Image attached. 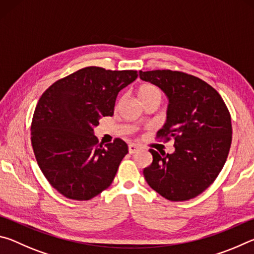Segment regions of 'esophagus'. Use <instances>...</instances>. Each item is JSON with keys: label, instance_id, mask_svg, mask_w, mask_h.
<instances>
[{"label": "esophagus", "instance_id": "esophagus-1", "mask_svg": "<svg viewBox=\"0 0 254 254\" xmlns=\"http://www.w3.org/2000/svg\"><path fill=\"white\" fill-rule=\"evenodd\" d=\"M140 150V147L139 145H136V144H133V143H131V144H128V152H130L131 154H133V153H135V152H137Z\"/></svg>", "mask_w": 254, "mask_h": 254}]
</instances>
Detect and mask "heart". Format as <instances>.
Wrapping results in <instances>:
<instances>
[{
  "label": "heart",
  "mask_w": 254,
  "mask_h": 254,
  "mask_svg": "<svg viewBox=\"0 0 254 254\" xmlns=\"http://www.w3.org/2000/svg\"><path fill=\"white\" fill-rule=\"evenodd\" d=\"M137 94H139L140 100L142 102L150 100H161V91L152 84H144L140 86Z\"/></svg>",
  "instance_id": "b5f03b06"
}]
</instances>
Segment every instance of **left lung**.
<instances>
[{
  "instance_id": "left-lung-1",
  "label": "left lung",
  "mask_w": 254,
  "mask_h": 254,
  "mask_svg": "<svg viewBox=\"0 0 254 254\" xmlns=\"http://www.w3.org/2000/svg\"><path fill=\"white\" fill-rule=\"evenodd\" d=\"M168 97L167 121L158 137L175 140L174 153L150 149L153 160L143 175L153 190L171 201L201 194L221 173L232 142L231 115L206 81L183 71H139Z\"/></svg>"
}]
</instances>
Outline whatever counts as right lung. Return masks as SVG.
Here are the masks:
<instances>
[{
    "instance_id": "add662e5",
    "label": "right lung",
    "mask_w": 254,
    "mask_h": 254,
    "mask_svg": "<svg viewBox=\"0 0 254 254\" xmlns=\"http://www.w3.org/2000/svg\"><path fill=\"white\" fill-rule=\"evenodd\" d=\"M136 77V70L86 67L41 95L31 123L33 152L49 184L67 198L88 200L113 182L127 144L115 139L103 147L94 127L113 115L119 92Z\"/></svg>"
}]
</instances>
